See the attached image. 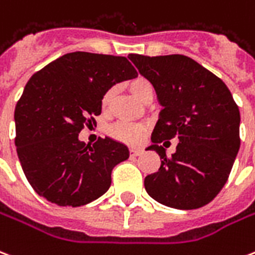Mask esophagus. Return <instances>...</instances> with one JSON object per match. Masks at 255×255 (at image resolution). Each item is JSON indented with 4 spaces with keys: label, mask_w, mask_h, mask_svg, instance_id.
Listing matches in <instances>:
<instances>
[{
    "label": "esophagus",
    "mask_w": 255,
    "mask_h": 255,
    "mask_svg": "<svg viewBox=\"0 0 255 255\" xmlns=\"http://www.w3.org/2000/svg\"><path fill=\"white\" fill-rule=\"evenodd\" d=\"M129 152H131V156H139L141 153L140 148H131L129 149Z\"/></svg>",
    "instance_id": "obj_1"
}]
</instances>
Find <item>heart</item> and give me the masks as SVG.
<instances>
[{
    "instance_id": "1",
    "label": "heart",
    "mask_w": 255,
    "mask_h": 255,
    "mask_svg": "<svg viewBox=\"0 0 255 255\" xmlns=\"http://www.w3.org/2000/svg\"><path fill=\"white\" fill-rule=\"evenodd\" d=\"M128 89L132 93V96L135 97L136 100L144 103L148 100L149 97H152L153 88L151 83L144 77H136L133 80L128 83ZM114 96V89H108L102 97V108L107 110L111 104ZM144 128L141 126H135V124L128 123H118L112 126L108 129L110 133L114 139L122 141V143H127V144H137L141 141L143 136H144Z\"/></svg>"
}]
</instances>
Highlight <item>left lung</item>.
I'll return each mask as SVG.
<instances>
[{
    "label": "left lung",
    "instance_id": "8db88e82",
    "mask_svg": "<svg viewBox=\"0 0 255 255\" xmlns=\"http://www.w3.org/2000/svg\"><path fill=\"white\" fill-rule=\"evenodd\" d=\"M128 58L153 85L162 106L152 144L145 148L156 151L162 164L145 176V191L172 209L207 205L227 182L240 151L241 115L233 95L219 77L183 54ZM174 137L180 140L177 152L167 157L158 143Z\"/></svg>",
    "mask_w": 255,
    "mask_h": 255
}]
</instances>
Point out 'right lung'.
Listing matches in <instances>:
<instances>
[{"label": "right lung", "mask_w": 255, "mask_h": 255, "mask_svg": "<svg viewBox=\"0 0 255 255\" xmlns=\"http://www.w3.org/2000/svg\"><path fill=\"white\" fill-rule=\"evenodd\" d=\"M137 72L126 57L72 52L36 72L15 106V148L33 190L58 206H84L111 186L128 147L111 137L79 140L102 114L106 91Z\"/></svg>", "instance_id": "right-lung-1"}]
</instances>
